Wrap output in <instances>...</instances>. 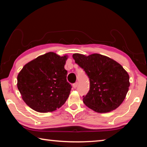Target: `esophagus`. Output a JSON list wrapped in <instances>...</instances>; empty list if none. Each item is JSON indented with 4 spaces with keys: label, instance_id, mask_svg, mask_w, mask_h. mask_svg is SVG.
Here are the masks:
<instances>
[{
    "label": "esophagus",
    "instance_id": "34e87169",
    "mask_svg": "<svg viewBox=\"0 0 147 147\" xmlns=\"http://www.w3.org/2000/svg\"><path fill=\"white\" fill-rule=\"evenodd\" d=\"M77 86H78V82H76L73 84V87L74 89H76L77 88Z\"/></svg>",
    "mask_w": 147,
    "mask_h": 147
}]
</instances>
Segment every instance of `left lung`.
<instances>
[{
    "instance_id": "1",
    "label": "left lung",
    "mask_w": 147,
    "mask_h": 147,
    "mask_svg": "<svg viewBox=\"0 0 147 147\" xmlns=\"http://www.w3.org/2000/svg\"><path fill=\"white\" fill-rule=\"evenodd\" d=\"M75 63L85 71L90 81V89L83 102L98 113H107L121 105L127 94L129 75L121 65L99 54L86 56L74 54Z\"/></svg>"
}]
</instances>
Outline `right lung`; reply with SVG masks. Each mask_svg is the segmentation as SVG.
<instances>
[{
	"instance_id": "1",
	"label": "right lung",
	"mask_w": 147,
	"mask_h": 147,
	"mask_svg": "<svg viewBox=\"0 0 147 147\" xmlns=\"http://www.w3.org/2000/svg\"><path fill=\"white\" fill-rule=\"evenodd\" d=\"M67 56L46 53L28 62L17 76V88L30 108L40 113L63 105L71 89L64 68Z\"/></svg>"
}]
</instances>
